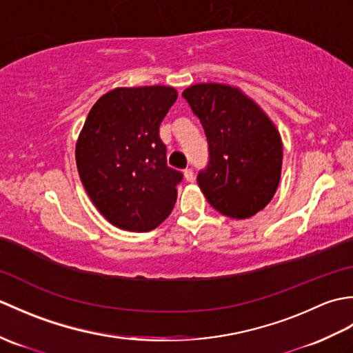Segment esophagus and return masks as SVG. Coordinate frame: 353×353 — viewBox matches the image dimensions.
Here are the masks:
<instances>
[{"mask_svg": "<svg viewBox=\"0 0 353 353\" xmlns=\"http://www.w3.org/2000/svg\"><path fill=\"white\" fill-rule=\"evenodd\" d=\"M183 177H185L186 182H194V171L191 168H186L183 171Z\"/></svg>", "mask_w": 353, "mask_h": 353, "instance_id": "obj_1", "label": "esophagus"}]
</instances>
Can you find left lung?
<instances>
[{
    "label": "left lung",
    "mask_w": 353,
    "mask_h": 353,
    "mask_svg": "<svg viewBox=\"0 0 353 353\" xmlns=\"http://www.w3.org/2000/svg\"><path fill=\"white\" fill-rule=\"evenodd\" d=\"M199 117L209 162L197 176L206 200L230 219H250L273 199L281 181L282 139L265 112L238 88L199 83L182 92Z\"/></svg>",
    "instance_id": "1"
}]
</instances>
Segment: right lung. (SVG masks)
Wrapping results in <instances>:
<instances>
[{"label": "right lung", "instance_id": "1", "mask_svg": "<svg viewBox=\"0 0 353 353\" xmlns=\"http://www.w3.org/2000/svg\"><path fill=\"white\" fill-rule=\"evenodd\" d=\"M176 100L171 86L117 88L88 114L76 144L80 181L119 229L152 230L174 208L183 174L167 165L159 125Z\"/></svg>", "mask_w": 353, "mask_h": 353}]
</instances>
